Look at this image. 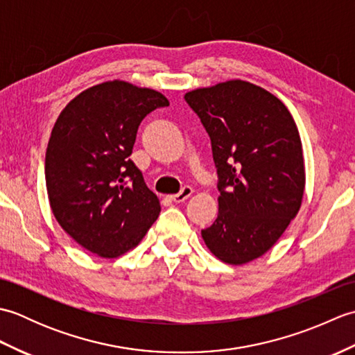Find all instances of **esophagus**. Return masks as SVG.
I'll return each instance as SVG.
<instances>
[{
    "label": "esophagus",
    "mask_w": 355,
    "mask_h": 355,
    "mask_svg": "<svg viewBox=\"0 0 355 355\" xmlns=\"http://www.w3.org/2000/svg\"><path fill=\"white\" fill-rule=\"evenodd\" d=\"M192 187L191 186H184L183 189H182V192H178V193H175V195H171V200L172 201H175V202H183L184 200H187L192 195Z\"/></svg>",
    "instance_id": "esophagus-1"
}]
</instances>
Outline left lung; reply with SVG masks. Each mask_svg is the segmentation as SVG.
Instances as JSON below:
<instances>
[{"label": "left lung", "instance_id": "8db88e82", "mask_svg": "<svg viewBox=\"0 0 355 355\" xmlns=\"http://www.w3.org/2000/svg\"><path fill=\"white\" fill-rule=\"evenodd\" d=\"M212 141L218 218L201 230L230 266L266 254L297 215L305 191L302 141L288 108L258 85L232 79L184 94Z\"/></svg>", "mask_w": 355, "mask_h": 355}]
</instances>
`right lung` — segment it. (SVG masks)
<instances>
[{
	"label": "right lung",
	"mask_w": 355,
	"mask_h": 355,
	"mask_svg": "<svg viewBox=\"0 0 355 355\" xmlns=\"http://www.w3.org/2000/svg\"><path fill=\"white\" fill-rule=\"evenodd\" d=\"M168 105L155 89L107 80L71 99L53 126L45 153L51 212L99 258L137 247L160 214V201L130 155L141 120Z\"/></svg>",
	"instance_id": "right-lung-1"
}]
</instances>
